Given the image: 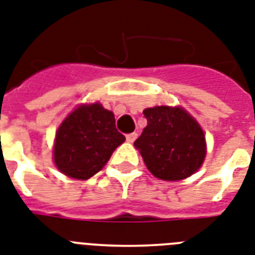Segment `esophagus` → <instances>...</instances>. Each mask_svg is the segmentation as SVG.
<instances>
[{"label": "esophagus", "mask_w": 255, "mask_h": 255, "mask_svg": "<svg viewBox=\"0 0 255 255\" xmlns=\"http://www.w3.org/2000/svg\"><path fill=\"white\" fill-rule=\"evenodd\" d=\"M136 136H138V134H136V132H131V134H128V135H126V140H128L129 143H132L134 140L136 139Z\"/></svg>", "instance_id": "esophagus-1"}]
</instances>
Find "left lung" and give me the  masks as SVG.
<instances>
[{
	"label": "left lung",
	"instance_id": "obj_1",
	"mask_svg": "<svg viewBox=\"0 0 255 255\" xmlns=\"http://www.w3.org/2000/svg\"><path fill=\"white\" fill-rule=\"evenodd\" d=\"M147 126L134 142L147 169L164 181L189 177L206 157L201 125L181 107H153L143 111Z\"/></svg>",
	"mask_w": 255,
	"mask_h": 255
}]
</instances>
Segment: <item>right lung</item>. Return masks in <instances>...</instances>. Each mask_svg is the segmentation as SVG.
Listing matches in <instances>:
<instances>
[{
	"instance_id": "add662e5",
	"label": "right lung",
	"mask_w": 255,
	"mask_h": 255,
	"mask_svg": "<svg viewBox=\"0 0 255 255\" xmlns=\"http://www.w3.org/2000/svg\"><path fill=\"white\" fill-rule=\"evenodd\" d=\"M125 142L116 129L115 115L100 103L82 104L56 131L53 160L61 173L88 180L104 167L113 151Z\"/></svg>"
}]
</instances>
